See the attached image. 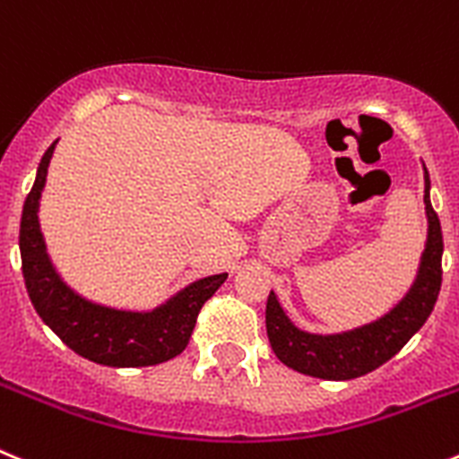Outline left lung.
Segmentation results:
<instances>
[{
	"mask_svg": "<svg viewBox=\"0 0 459 459\" xmlns=\"http://www.w3.org/2000/svg\"><path fill=\"white\" fill-rule=\"evenodd\" d=\"M425 169V165H423ZM425 216H428V241L420 255L419 273L403 301L384 317L363 324L342 333H310L296 326L280 306L275 291L266 301V333L269 342L287 368L317 379L347 381L377 370L403 350L416 331L428 322L435 310L441 290V237L439 216L429 202V174L425 169Z\"/></svg>",
	"mask_w": 459,
	"mask_h": 459,
	"instance_id": "1",
	"label": "left lung"
}]
</instances>
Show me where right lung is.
<instances>
[{"instance_id":"obj_1","label":"right lung","mask_w":459,"mask_h":459,"mask_svg":"<svg viewBox=\"0 0 459 459\" xmlns=\"http://www.w3.org/2000/svg\"><path fill=\"white\" fill-rule=\"evenodd\" d=\"M56 142L59 140L52 142L40 158L36 181L24 200L20 221L24 285L39 317L75 354L100 366L144 368L179 356L188 344L202 306L216 294L227 273L195 280L153 310H119L93 303L66 285L48 255L39 222L40 193L46 188Z\"/></svg>"}]
</instances>
